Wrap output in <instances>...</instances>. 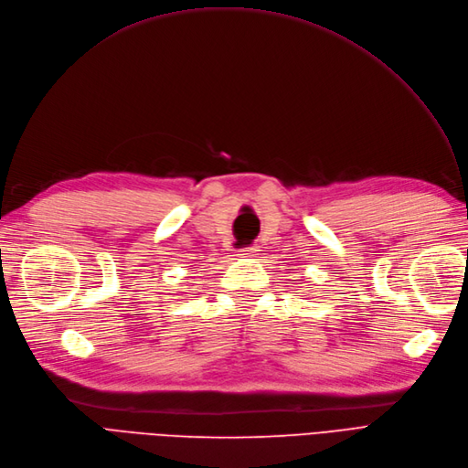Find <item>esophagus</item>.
Returning <instances> with one entry per match:
<instances>
[{"mask_svg": "<svg viewBox=\"0 0 468 468\" xmlns=\"http://www.w3.org/2000/svg\"><path fill=\"white\" fill-rule=\"evenodd\" d=\"M238 255H239V257H255V255H257V248H255V246L244 248V250H239Z\"/></svg>", "mask_w": 468, "mask_h": 468, "instance_id": "obj_1", "label": "esophagus"}]
</instances>
